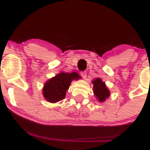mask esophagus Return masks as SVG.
<instances>
[{
  "label": "esophagus",
  "mask_w": 150,
  "mask_h": 150,
  "mask_svg": "<svg viewBox=\"0 0 150 150\" xmlns=\"http://www.w3.org/2000/svg\"><path fill=\"white\" fill-rule=\"evenodd\" d=\"M81 76L83 77L84 79H85L86 77H87V72H86V71L81 72Z\"/></svg>",
  "instance_id": "1"
}]
</instances>
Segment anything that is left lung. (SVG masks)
I'll return each instance as SVG.
<instances>
[{
	"label": "left lung",
	"mask_w": 150,
	"mask_h": 150,
	"mask_svg": "<svg viewBox=\"0 0 150 150\" xmlns=\"http://www.w3.org/2000/svg\"><path fill=\"white\" fill-rule=\"evenodd\" d=\"M92 84L94 85L93 92L97 97V99L100 102H104L110 95V92L106 87V84L101 80V78L94 79L92 81Z\"/></svg>",
	"instance_id": "8db88e82"
}]
</instances>
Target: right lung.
<instances>
[{
    "instance_id": "right-lung-1",
    "label": "right lung",
    "mask_w": 150,
    "mask_h": 150,
    "mask_svg": "<svg viewBox=\"0 0 150 150\" xmlns=\"http://www.w3.org/2000/svg\"><path fill=\"white\" fill-rule=\"evenodd\" d=\"M80 76L75 72L64 73L61 72L51 78L44 84L43 95L46 101L50 103H56L63 100L65 97L66 91L73 80H78Z\"/></svg>"
}]
</instances>
